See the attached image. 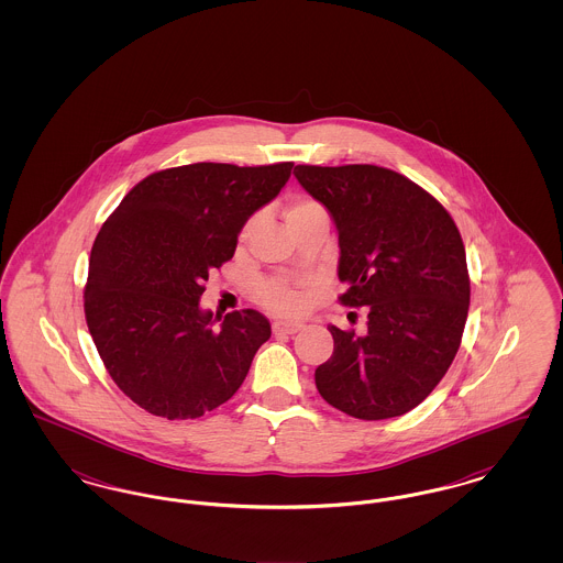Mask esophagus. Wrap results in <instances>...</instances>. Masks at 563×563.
Returning a JSON list of instances; mask_svg holds the SVG:
<instances>
[{
	"instance_id": "34e87169",
	"label": "esophagus",
	"mask_w": 563,
	"mask_h": 563,
	"mask_svg": "<svg viewBox=\"0 0 563 563\" xmlns=\"http://www.w3.org/2000/svg\"><path fill=\"white\" fill-rule=\"evenodd\" d=\"M299 329H303V322L299 321H276L272 324V331L276 335H294Z\"/></svg>"
}]
</instances>
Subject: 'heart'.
Here are the masks:
<instances>
[{
    "label": "heart",
    "mask_w": 563,
    "mask_h": 563,
    "mask_svg": "<svg viewBox=\"0 0 563 563\" xmlns=\"http://www.w3.org/2000/svg\"><path fill=\"white\" fill-rule=\"evenodd\" d=\"M321 205L310 200V198H294L287 202L285 207V221L289 228L297 225L299 221L308 219V217H314V214H322ZM253 230V223L249 221L241 230V241H246L249 234ZM260 301L272 310V312H278V314H297L306 308L308 303V295L303 289L289 285V283H283V280H269L264 283L260 287Z\"/></svg>",
    "instance_id": "heart-1"
}]
</instances>
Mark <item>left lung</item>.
Masks as SVG:
<instances>
[{"label": "left lung", "instance_id": "8db88e82", "mask_svg": "<svg viewBox=\"0 0 563 563\" xmlns=\"http://www.w3.org/2000/svg\"><path fill=\"white\" fill-rule=\"evenodd\" d=\"M294 175L338 228L340 301L369 308L365 335L329 324L317 388L358 420L402 416L448 374L464 333L471 280L454 219L390 168L299 164Z\"/></svg>", "mask_w": 563, "mask_h": 563}]
</instances>
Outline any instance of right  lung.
Instances as JSON below:
<instances>
[{
	"label": "right lung",
	"instance_id": "obj_1",
	"mask_svg": "<svg viewBox=\"0 0 563 563\" xmlns=\"http://www.w3.org/2000/svg\"><path fill=\"white\" fill-rule=\"evenodd\" d=\"M294 162H196L152 173L109 214L90 251L84 312L118 388L166 420L232 399L268 342L257 310L200 308L209 272L234 257L246 219L289 181Z\"/></svg>",
	"mask_w": 563,
	"mask_h": 563
}]
</instances>
